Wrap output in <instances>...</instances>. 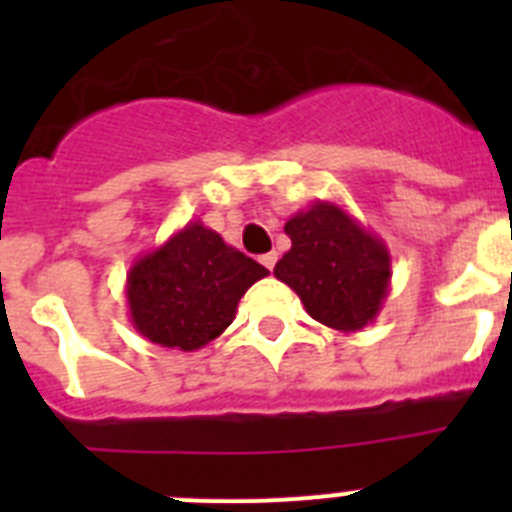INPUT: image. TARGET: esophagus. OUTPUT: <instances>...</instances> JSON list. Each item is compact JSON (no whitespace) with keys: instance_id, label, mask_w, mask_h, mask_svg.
Listing matches in <instances>:
<instances>
[{"instance_id":"34e87169","label":"esophagus","mask_w":512,"mask_h":512,"mask_svg":"<svg viewBox=\"0 0 512 512\" xmlns=\"http://www.w3.org/2000/svg\"><path fill=\"white\" fill-rule=\"evenodd\" d=\"M261 264L266 266V269H274V264H277V253L271 251V253H264V256H261Z\"/></svg>"}]
</instances>
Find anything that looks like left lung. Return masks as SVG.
<instances>
[{
    "instance_id": "obj_1",
    "label": "left lung",
    "mask_w": 512,
    "mask_h": 512,
    "mask_svg": "<svg viewBox=\"0 0 512 512\" xmlns=\"http://www.w3.org/2000/svg\"><path fill=\"white\" fill-rule=\"evenodd\" d=\"M292 248L274 277L292 287L307 315L341 333L374 323L390 295V248L336 202L318 200L287 220Z\"/></svg>"
}]
</instances>
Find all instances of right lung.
Returning a JSON list of instances; mask_svg holds the SVG:
<instances>
[{"label":"right lung","mask_w":512,"mask_h":512,"mask_svg":"<svg viewBox=\"0 0 512 512\" xmlns=\"http://www.w3.org/2000/svg\"><path fill=\"white\" fill-rule=\"evenodd\" d=\"M266 274L269 269L194 220L130 266V323L156 346L197 351L233 323L246 289Z\"/></svg>","instance_id":"add662e5"}]
</instances>
